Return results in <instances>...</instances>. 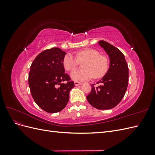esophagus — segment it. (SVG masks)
I'll list each match as a JSON object with an SVG mask.
<instances>
[{"label":"esophagus","instance_id":"esophagus-1","mask_svg":"<svg viewBox=\"0 0 155 155\" xmlns=\"http://www.w3.org/2000/svg\"><path fill=\"white\" fill-rule=\"evenodd\" d=\"M81 84H82L81 82H78V81H75V82H74L75 86H79V85H81Z\"/></svg>","mask_w":155,"mask_h":155}]
</instances>
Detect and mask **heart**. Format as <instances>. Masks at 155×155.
Listing matches in <instances>:
<instances>
[{"label":"heart","mask_w":155,"mask_h":155,"mask_svg":"<svg viewBox=\"0 0 155 155\" xmlns=\"http://www.w3.org/2000/svg\"><path fill=\"white\" fill-rule=\"evenodd\" d=\"M76 58L67 54L63 60L64 68L70 71L77 67L78 61H85L82 64L83 70H74L70 74L74 81L89 80L92 77L96 79L103 77L109 68V60L104 55H100L97 50L93 48H85L78 51Z\"/></svg>","instance_id":"obj_1"}]
</instances>
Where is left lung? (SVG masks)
<instances>
[{"label":"left lung","instance_id":"8db88e82","mask_svg":"<svg viewBox=\"0 0 155 155\" xmlns=\"http://www.w3.org/2000/svg\"><path fill=\"white\" fill-rule=\"evenodd\" d=\"M98 44L109 56V68L97 82L99 86L92 84L87 99L96 109L107 110L116 107L124 97L128 86L129 68L125 56L119 49L105 41H100Z\"/></svg>","mask_w":155,"mask_h":155}]
</instances>
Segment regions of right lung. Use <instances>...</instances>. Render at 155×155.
I'll return each instance as SVG.
<instances>
[{"label":"right lung","instance_id":"1","mask_svg":"<svg viewBox=\"0 0 155 155\" xmlns=\"http://www.w3.org/2000/svg\"><path fill=\"white\" fill-rule=\"evenodd\" d=\"M66 52L59 48L42 51L31 63L28 83L31 96L41 109L49 113L60 112L67 105L74 87L63 64Z\"/></svg>","mask_w":155,"mask_h":155}]
</instances>
